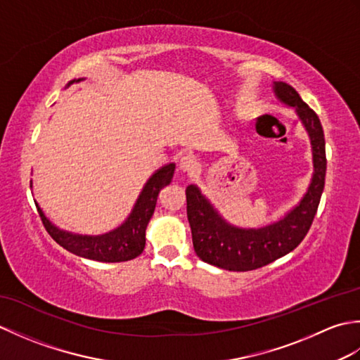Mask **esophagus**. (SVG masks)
Returning <instances> with one entry per match:
<instances>
[{"label":"esophagus","mask_w":360,"mask_h":360,"mask_svg":"<svg viewBox=\"0 0 360 360\" xmlns=\"http://www.w3.org/2000/svg\"><path fill=\"white\" fill-rule=\"evenodd\" d=\"M198 167H200V164H198L196 158H195V156H192V155H187V156H184V158L181 159V162H179V170H181L182 173H187V174H190V176L196 173Z\"/></svg>","instance_id":"obj_1"}]
</instances>
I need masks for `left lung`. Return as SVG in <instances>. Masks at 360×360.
<instances>
[{
    "label": "left lung",
    "instance_id": "8db88e82",
    "mask_svg": "<svg viewBox=\"0 0 360 360\" xmlns=\"http://www.w3.org/2000/svg\"><path fill=\"white\" fill-rule=\"evenodd\" d=\"M272 89L277 101L292 108L300 119L309 137L314 168L300 201L277 221L258 227H240L229 223L200 187L195 184L187 187V218L196 255L202 262L226 271H254L294 250L307 236L323 193L326 155L322 124L317 114L288 83L274 82Z\"/></svg>",
    "mask_w": 360,
    "mask_h": 360
}]
</instances>
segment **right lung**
<instances>
[{
  "mask_svg": "<svg viewBox=\"0 0 360 360\" xmlns=\"http://www.w3.org/2000/svg\"><path fill=\"white\" fill-rule=\"evenodd\" d=\"M85 79H74L65 86L70 88L72 83H80ZM174 162H168L153 173L145 182L139 196L133 205L129 215L125 221L112 231L98 235H82L63 231V229L52 224L46 218L38 202H35L38 213H40L46 231L56 240L60 246L70 250L71 254L79 255L82 258L94 259L102 263H120L128 262L139 257L145 248V231L150 219L155 213L158 196L165 186H168L173 179ZM32 187V181H30Z\"/></svg>",
  "mask_w": 360,
  "mask_h": 360,
  "instance_id": "1",
  "label": "right lung"
}]
</instances>
